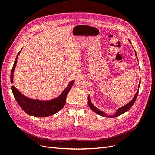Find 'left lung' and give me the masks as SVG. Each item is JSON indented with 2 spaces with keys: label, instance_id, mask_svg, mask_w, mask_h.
Segmentation results:
<instances>
[{
  "label": "left lung",
  "instance_id": "1",
  "mask_svg": "<svg viewBox=\"0 0 155 155\" xmlns=\"http://www.w3.org/2000/svg\"><path fill=\"white\" fill-rule=\"evenodd\" d=\"M129 41L130 43V41L129 40ZM134 51H135V50H134ZM135 54H136V51H135ZM136 56H137V54H136ZM137 59H138V58H137ZM140 83H139V85H140ZM138 92H139V87H138V91H137V93H136V94H135L134 97H133V99L132 100H131V101L129 103V104H127V105L123 106L122 107H121V108H120V109H118V110H117V111L116 112V113H115L114 115H112V116H109V115L106 114L105 113H104V112H102L101 110L98 109L97 108H96V107L94 106V105H92V103H91V99H90V97H89V96H88V105L89 107H90L91 109V110H92L94 112H95L96 113H97V114H99V115H100V116H101L108 117V118H115V117L119 116L120 115L124 114V112H127V111H128V110L130 109L131 107H132V106L133 105L134 103L135 102L136 100H137V97L138 94Z\"/></svg>",
  "mask_w": 155,
  "mask_h": 155
}]
</instances>
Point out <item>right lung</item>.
Wrapping results in <instances>:
<instances>
[{"label":"right lung","instance_id":"right-lung-1","mask_svg":"<svg viewBox=\"0 0 155 155\" xmlns=\"http://www.w3.org/2000/svg\"><path fill=\"white\" fill-rule=\"evenodd\" d=\"M21 50L18 53L17 58L14 61L13 66L11 71V83H13V77L14 69L16 67L17 62L18 55H19ZM74 81H70L67 88L64 89L63 92L61 94V95L54 100L48 101H41L39 100H33L30 98L25 96L18 91L17 89L14 87L12 86V91L14 97L16 100L18 104L30 116L39 117H46L51 116L57 113L64 106L66 103L67 96L68 93L71 89Z\"/></svg>","mask_w":155,"mask_h":155}]
</instances>
